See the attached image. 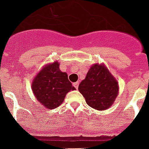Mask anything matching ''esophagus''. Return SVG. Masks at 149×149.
I'll use <instances>...</instances> for the list:
<instances>
[{
    "label": "esophagus",
    "mask_w": 149,
    "mask_h": 149,
    "mask_svg": "<svg viewBox=\"0 0 149 149\" xmlns=\"http://www.w3.org/2000/svg\"><path fill=\"white\" fill-rule=\"evenodd\" d=\"M73 86L75 87V88L77 89L78 88V86H79V82H76V83L73 84Z\"/></svg>",
    "instance_id": "obj_1"
}]
</instances>
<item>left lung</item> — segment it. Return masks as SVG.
<instances>
[{"label": "left lung", "instance_id": "obj_1", "mask_svg": "<svg viewBox=\"0 0 149 149\" xmlns=\"http://www.w3.org/2000/svg\"><path fill=\"white\" fill-rule=\"evenodd\" d=\"M87 104L102 111L111 107L118 95V83L103 64H95L78 87Z\"/></svg>", "mask_w": 149, "mask_h": 149}]
</instances>
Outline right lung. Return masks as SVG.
Listing matches in <instances>:
<instances>
[{"label": "right lung", "mask_w": 149, "mask_h": 149, "mask_svg": "<svg viewBox=\"0 0 149 149\" xmlns=\"http://www.w3.org/2000/svg\"><path fill=\"white\" fill-rule=\"evenodd\" d=\"M31 86L37 100L49 110L59 107L66 94L75 90L67 73L60 70L58 61L44 66L33 80Z\"/></svg>", "instance_id": "obj_1"}]
</instances>
